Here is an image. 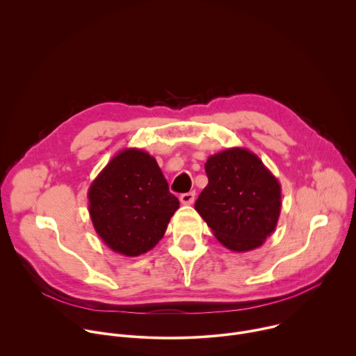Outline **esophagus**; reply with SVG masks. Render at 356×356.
<instances>
[{
    "label": "esophagus",
    "instance_id": "obj_1",
    "mask_svg": "<svg viewBox=\"0 0 356 356\" xmlns=\"http://www.w3.org/2000/svg\"><path fill=\"white\" fill-rule=\"evenodd\" d=\"M194 197H195L194 191L184 193V194L180 195V202H181V204H184V206H190V204H193V202H194Z\"/></svg>",
    "mask_w": 356,
    "mask_h": 356
}]
</instances>
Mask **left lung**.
<instances>
[{"instance_id": "left-lung-1", "label": "left lung", "mask_w": 356, "mask_h": 356, "mask_svg": "<svg viewBox=\"0 0 356 356\" xmlns=\"http://www.w3.org/2000/svg\"><path fill=\"white\" fill-rule=\"evenodd\" d=\"M204 168L209 184L195 201V211L229 250L248 252L262 246L279 221V180L245 147L218 152Z\"/></svg>"}]
</instances>
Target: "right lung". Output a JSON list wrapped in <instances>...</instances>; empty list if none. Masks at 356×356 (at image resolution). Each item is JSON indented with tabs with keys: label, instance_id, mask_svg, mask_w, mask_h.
Segmentation results:
<instances>
[{
	"label": "right lung",
	"instance_id": "add662e5",
	"mask_svg": "<svg viewBox=\"0 0 356 356\" xmlns=\"http://www.w3.org/2000/svg\"><path fill=\"white\" fill-rule=\"evenodd\" d=\"M88 213L98 236L124 257H139L163 238L179 200L154 156L124 149L88 188Z\"/></svg>",
	"mask_w": 356,
	"mask_h": 356
}]
</instances>
